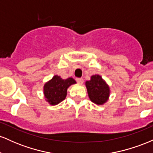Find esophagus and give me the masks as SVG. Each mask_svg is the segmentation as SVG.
I'll list each match as a JSON object with an SVG mask.
<instances>
[{"label":"esophagus","instance_id":"esophagus-1","mask_svg":"<svg viewBox=\"0 0 153 153\" xmlns=\"http://www.w3.org/2000/svg\"><path fill=\"white\" fill-rule=\"evenodd\" d=\"M76 81L78 82L79 84H82L83 82V79L81 78H76Z\"/></svg>","mask_w":153,"mask_h":153}]
</instances>
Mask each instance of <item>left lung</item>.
<instances>
[{
    "label": "left lung",
    "instance_id": "8db88e82",
    "mask_svg": "<svg viewBox=\"0 0 153 153\" xmlns=\"http://www.w3.org/2000/svg\"><path fill=\"white\" fill-rule=\"evenodd\" d=\"M88 95L93 103L103 105L107 102L110 96V88L99 75H94L90 80L85 82Z\"/></svg>",
    "mask_w": 153,
    "mask_h": 153
}]
</instances>
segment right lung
<instances>
[{
  "instance_id": "obj_1",
  "label": "right lung",
  "mask_w": 153,
  "mask_h": 153,
  "mask_svg": "<svg viewBox=\"0 0 153 153\" xmlns=\"http://www.w3.org/2000/svg\"><path fill=\"white\" fill-rule=\"evenodd\" d=\"M75 83L76 81L73 78L62 79L59 75H54L44 85L45 100L52 106L58 104L65 99L68 88Z\"/></svg>"
}]
</instances>
